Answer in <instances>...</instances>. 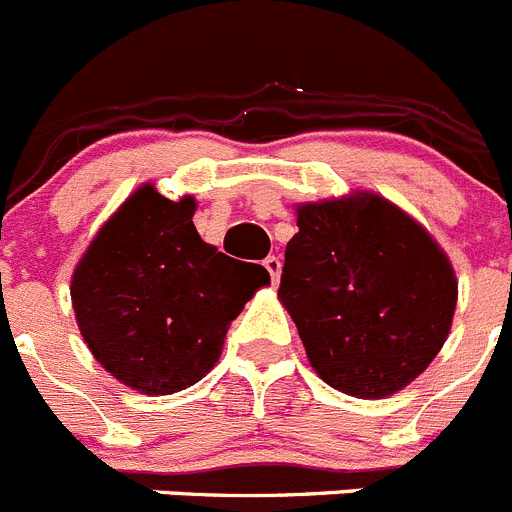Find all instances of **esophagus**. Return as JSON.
<instances>
[{"label":"esophagus","instance_id":"1","mask_svg":"<svg viewBox=\"0 0 512 512\" xmlns=\"http://www.w3.org/2000/svg\"><path fill=\"white\" fill-rule=\"evenodd\" d=\"M264 266H266V271H269L271 279H274V284H276V281H279V274H281V261H279V256H266Z\"/></svg>","mask_w":512,"mask_h":512}]
</instances>
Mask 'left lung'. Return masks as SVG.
Returning <instances> with one entry per match:
<instances>
[{"instance_id":"obj_1","label":"left lung","mask_w":512,"mask_h":512,"mask_svg":"<svg viewBox=\"0 0 512 512\" xmlns=\"http://www.w3.org/2000/svg\"><path fill=\"white\" fill-rule=\"evenodd\" d=\"M279 302L309 365L355 398L419 378L452 330L457 276L437 238L375 192L297 205Z\"/></svg>"}]
</instances>
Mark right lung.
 <instances>
[{
  "label": "right lung",
  "mask_w": 512,
  "mask_h": 512,
  "mask_svg": "<svg viewBox=\"0 0 512 512\" xmlns=\"http://www.w3.org/2000/svg\"><path fill=\"white\" fill-rule=\"evenodd\" d=\"M198 200L137 187L98 228L70 279L75 322L93 358L131 391L170 396L218 363L225 332L271 284L200 238Z\"/></svg>",
  "instance_id": "add662e5"
}]
</instances>
